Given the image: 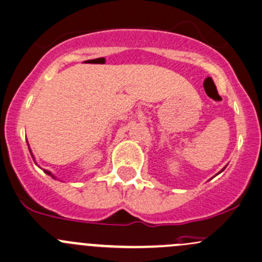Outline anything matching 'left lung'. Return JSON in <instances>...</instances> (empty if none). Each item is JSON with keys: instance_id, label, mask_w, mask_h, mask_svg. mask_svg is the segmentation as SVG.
Here are the masks:
<instances>
[{"instance_id": "obj_1", "label": "left lung", "mask_w": 262, "mask_h": 262, "mask_svg": "<svg viewBox=\"0 0 262 262\" xmlns=\"http://www.w3.org/2000/svg\"><path fill=\"white\" fill-rule=\"evenodd\" d=\"M222 170H224V169H222ZM222 170H221V172H222Z\"/></svg>"}]
</instances>
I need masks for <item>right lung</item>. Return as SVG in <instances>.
<instances>
[{"instance_id": "1", "label": "right lung", "mask_w": 262, "mask_h": 262, "mask_svg": "<svg viewBox=\"0 0 262 262\" xmlns=\"http://www.w3.org/2000/svg\"><path fill=\"white\" fill-rule=\"evenodd\" d=\"M27 145H29V143H27ZM30 153H31V150H30ZM31 156H32V153H31ZM32 158H34V156H32ZM43 172L46 173V174H49V176H51L52 178H55L54 176H52V173L51 172H49V170H46V169H43Z\"/></svg>"}]
</instances>
